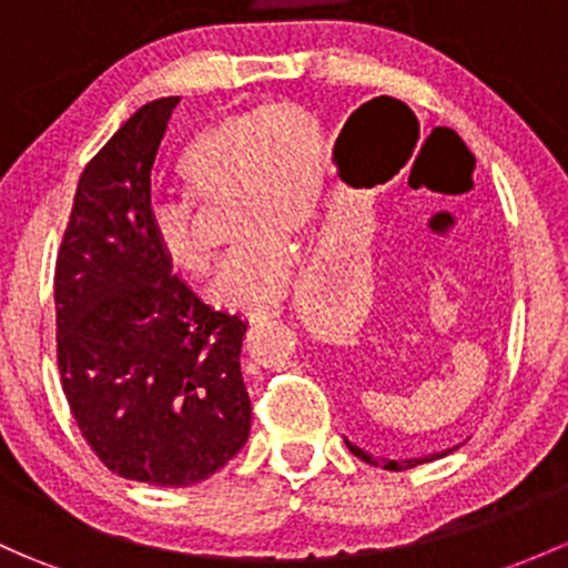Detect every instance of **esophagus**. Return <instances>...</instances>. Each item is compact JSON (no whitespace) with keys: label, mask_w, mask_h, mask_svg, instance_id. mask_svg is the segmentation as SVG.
Wrapping results in <instances>:
<instances>
[{"label":"esophagus","mask_w":568,"mask_h":568,"mask_svg":"<svg viewBox=\"0 0 568 568\" xmlns=\"http://www.w3.org/2000/svg\"><path fill=\"white\" fill-rule=\"evenodd\" d=\"M280 315H283V307H280V304H264V307L247 310V313H244V318H247L250 324H261V321L280 318Z\"/></svg>","instance_id":"esophagus-1"}]
</instances>
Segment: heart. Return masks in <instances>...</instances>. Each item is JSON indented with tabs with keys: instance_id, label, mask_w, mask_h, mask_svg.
<instances>
[{
	"instance_id": "obj_1",
	"label": "heart",
	"mask_w": 568,
	"mask_h": 568,
	"mask_svg": "<svg viewBox=\"0 0 568 568\" xmlns=\"http://www.w3.org/2000/svg\"><path fill=\"white\" fill-rule=\"evenodd\" d=\"M326 139L318 119L296 103L244 111L195 133L176 174L201 209L234 204V234L244 239L214 285L225 307H255L288 291L294 244L310 236L326 184ZM154 244L176 272L209 277L217 253L201 214L184 199L158 201L149 214Z\"/></svg>"
}]
</instances>
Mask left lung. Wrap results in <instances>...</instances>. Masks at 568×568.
I'll list each match as a JSON object with an SVG mask.
<instances>
[{
  "label": "left lung",
  "instance_id": "8db88e82",
  "mask_svg": "<svg viewBox=\"0 0 568 568\" xmlns=\"http://www.w3.org/2000/svg\"><path fill=\"white\" fill-rule=\"evenodd\" d=\"M345 446H348V449H351V455H356L359 459H364V463L378 465V468H386V470H405V468H416V465H422V463H433V459L446 457V455H449V452H452V449H446V452H435V455H427V457H414V459H386V457H373V455H369V452H364V449H359V446H356V444H351L348 438H345Z\"/></svg>",
  "mask_w": 568,
  "mask_h": 568
}]
</instances>
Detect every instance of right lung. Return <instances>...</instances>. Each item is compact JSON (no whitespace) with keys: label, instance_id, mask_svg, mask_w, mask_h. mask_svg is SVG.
Segmentation results:
<instances>
[{"label":"right lung","instance_id":"add662e5","mask_svg":"<svg viewBox=\"0 0 568 568\" xmlns=\"http://www.w3.org/2000/svg\"><path fill=\"white\" fill-rule=\"evenodd\" d=\"M179 98L139 109L87 163L53 274L57 362L81 435L113 474L209 479L247 444V321L190 291L154 244L152 165Z\"/></svg>","mask_w":568,"mask_h":568}]
</instances>
